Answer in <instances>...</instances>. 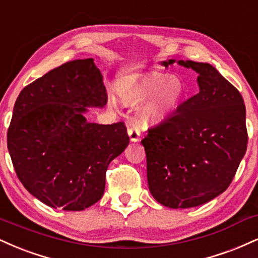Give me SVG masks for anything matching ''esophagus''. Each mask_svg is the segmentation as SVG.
I'll return each mask as SVG.
<instances>
[{
  "label": "esophagus",
  "mask_w": 258,
  "mask_h": 258,
  "mask_svg": "<svg viewBox=\"0 0 258 258\" xmlns=\"http://www.w3.org/2000/svg\"><path fill=\"white\" fill-rule=\"evenodd\" d=\"M128 136L131 142H139L141 141V130L137 126H132L128 128Z\"/></svg>",
  "instance_id": "obj_1"
}]
</instances>
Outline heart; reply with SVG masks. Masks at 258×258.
<instances>
[{
  "label": "heart",
  "instance_id": "obj_1",
  "mask_svg": "<svg viewBox=\"0 0 258 258\" xmlns=\"http://www.w3.org/2000/svg\"><path fill=\"white\" fill-rule=\"evenodd\" d=\"M120 98L136 104L152 97L139 109V120L144 125L157 123L179 107L186 96V85L179 77L153 73L137 82L128 83L119 90Z\"/></svg>",
  "mask_w": 258,
  "mask_h": 258
}]
</instances>
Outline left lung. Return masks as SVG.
<instances>
[{
  "label": "left lung",
  "instance_id": "1",
  "mask_svg": "<svg viewBox=\"0 0 258 258\" xmlns=\"http://www.w3.org/2000/svg\"><path fill=\"white\" fill-rule=\"evenodd\" d=\"M178 63L198 73L200 92L180 104L174 115L150 127L142 141L149 190L173 209L201 206L226 191L247 145L240 92L212 64Z\"/></svg>",
  "mask_w": 258,
  "mask_h": 258
}]
</instances>
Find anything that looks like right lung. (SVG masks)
Instances as JSON below:
<instances>
[{
    "label": "right lung",
    "mask_w": 258,
    "mask_h": 258,
    "mask_svg": "<svg viewBox=\"0 0 258 258\" xmlns=\"http://www.w3.org/2000/svg\"><path fill=\"white\" fill-rule=\"evenodd\" d=\"M107 99L92 58L66 62L21 90L7 145L18 178L37 200L84 210L103 196L108 166L130 143L121 121L98 125L84 116Z\"/></svg>",
    "instance_id": "obj_1"
}]
</instances>
